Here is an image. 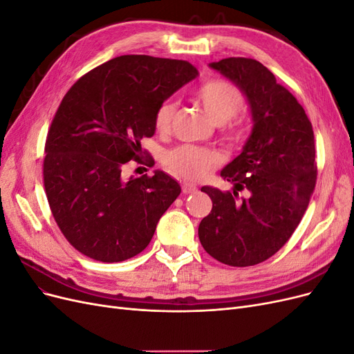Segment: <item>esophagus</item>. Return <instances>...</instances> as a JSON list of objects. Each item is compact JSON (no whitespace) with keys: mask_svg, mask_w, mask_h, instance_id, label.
<instances>
[{"mask_svg":"<svg viewBox=\"0 0 354 354\" xmlns=\"http://www.w3.org/2000/svg\"><path fill=\"white\" fill-rule=\"evenodd\" d=\"M198 187L195 185H190V183H185L183 185V194L185 195H192V194H196Z\"/></svg>","mask_w":354,"mask_h":354,"instance_id":"1","label":"esophagus"}]
</instances>
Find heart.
<instances>
[{"label": "heart", "mask_w": 354, "mask_h": 354, "mask_svg": "<svg viewBox=\"0 0 354 354\" xmlns=\"http://www.w3.org/2000/svg\"><path fill=\"white\" fill-rule=\"evenodd\" d=\"M196 97L203 111L217 124L226 140L234 143L242 136V122L234 120L243 106V95L233 84L224 80H209L202 84ZM176 116V104L167 102L158 109L155 115V128L160 134H168L173 127ZM220 162V156L198 146L185 145L176 147L165 156L167 167L174 174L186 180H199L207 177Z\"/></svg>", "instance_id": "b5f03b06"}]
</instances>
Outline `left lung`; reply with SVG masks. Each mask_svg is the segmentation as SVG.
<instances>
[{
  "mask_svg": "<svg viewBox=\"0 0 354 354\" xmlns=\"http://www.w3.org/2000/svg\"><path fill=\"white\" fill-rule=\"evenodd\" d=\"M209 68L243 93L252 130L241 155L221 169L233 192L201 189L212 209L199 224V241L220 263L254 266L282 248L308 207L317 169L313 127L303 106L260 62L229 57ZM243 188L250 198L238 200Z\"/></svg>",
  "mask_w": 354,
  "mask_h": 354,
  "instance_id": "8db88e82",
  "label": "left lung"
}]
</instances>
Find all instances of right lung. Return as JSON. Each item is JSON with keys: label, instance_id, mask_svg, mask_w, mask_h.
<instances>
[{"label": "right lung", "instance_id": "right-lung-1", "mask_svg": "<svg viewBox=\"0 0 354 354\" xmlns=\"http://www.w3.org/2000/svg\"><path fill=\"white\" fill-rule=\"evenodd\" d=\"M186 60L115 57L85 73L63 97L47 134L44 186L62 233L103 263L140 254L181 187L156 169L124 177L140 162L142 138L155 134L162 103L198 77Z\"/></svg>", "mask_w": 354, "mask_h": 354}]
</instances>
